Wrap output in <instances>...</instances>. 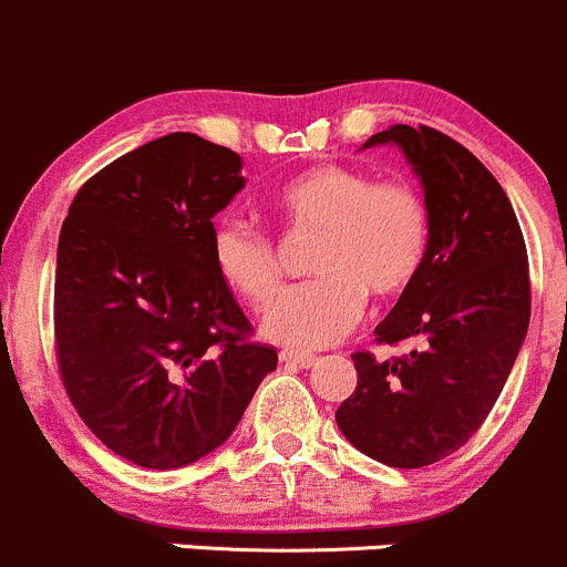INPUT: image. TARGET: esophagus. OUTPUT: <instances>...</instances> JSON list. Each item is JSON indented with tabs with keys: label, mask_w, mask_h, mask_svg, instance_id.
Instances as JSON below:
<instances>
[{
	"label": "esophagus",
	"mask_w": 567,
	"mask_h": 567,
	"mask_svg": "<svg viewBox=\"0 0 567 567\" xmlns=\"http://www.w3.org/2000/svg\"><path fill=\"white\" fill-rule=\"evenodd\" d=\"M279 362L285 364H293V368H312V364L318 362V357H312V353H305V351H279Z\"/></svg>",
	"instance_id": "1"
}]
</instances>
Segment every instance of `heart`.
<instances>
[{
  "instance_id": "1",
  "label": "heart",
  "mask_w": 567,
  "mask_h": 567,
  "mask_svg": "<svg viewBox=\"0 0 567 567\" xmlns=\"http://www.w3.org/2000/svg\"><path fill=\"white\" fill-rule=\"evenodd\" d=\"M274 216L301 236H318L312 282L279 296L262 334L293 348H323L353 329L364 293L398 299L420 279L431 249L427 203L405 181H375L342 164H316L274 192ZM214 266L251 307H266L282 285L277 247L238 221L214 230Z\"/></svg>"
}]
</instances>
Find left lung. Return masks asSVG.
<instances>
[{
  "label": "left lung",
  "mask_w": 567,
  "mask_h": 567,
  "mask_svg": "<svg viewBox=\"0 0 567 567\" xmlns=\"http://www.w3.org/2000/svg\"><path fill=\"white\" fill-rule=\"evenodd\" d=\"M425 192L431 249L420 279L375 326L379 342L420 337L409 357L353 353L357 390L337 409L342 436L373 461L420 468L463 447L494 409L529 326V262L505 188L436 128H392Z\"/></svg>",
  "instance_id": "1"
}]
</instances>
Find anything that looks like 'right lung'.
I'll use <instances>...</instances> for the list:
<instances>
[{"mask_svg":"<svg viewBox=\"0 0 567 567\" xmlns=\"http://www.w3.org/2000/svg\"><path fill=\"white\" fill-rule=\"evenodd\" d=\"M241 167L230 147L175 131L90 177L62 221V384L84 425L136 466L214 453L277 370L210 249L214 216L247 183Z\"/></svg>","mask_w":567,"mask_h":567,"instance_id":"1","label":"right lung"}]
</instances>
